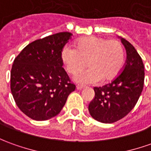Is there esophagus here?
Listing matches in <instances>:
<instances>
[{"label":"esophagus","mask_w":151,"mask_h":151,"mask_svg":"<svg viewBox=\"0 0 151 151\" xmlns=\"http://www.w3.org/2000/svg\"><path fill=\"white\" fill-rule=\"evenodd\" d=\"M85 87L83 86V85H77V87H76V88L77 90H82V89H83Z\"/></svg>","instance_id":"esophagus-1"}]
</instances>
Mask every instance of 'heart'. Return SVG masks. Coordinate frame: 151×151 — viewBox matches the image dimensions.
I'll return each mask as SVG.
<instances>
[{
  "label": "heart",
  "mask_w": 151,
  "mask_h": 151,
  "mask_svg": "<svg viewBox=\"0 0 151 151\" xmlns=\"http://www.w3.org/2000/svg\"><path fill=\"white\" fill-rule=\"evenodd\" d=\"M61 55L67 71L71 74L81 71L87 63L88 68L74 76V81L81 84L115 79L125 63V51L119 41L94 35L79 39L75 49L63 48Z\"/></svg>",
  "instance_id": "b5f03b06"
}]
</instances>
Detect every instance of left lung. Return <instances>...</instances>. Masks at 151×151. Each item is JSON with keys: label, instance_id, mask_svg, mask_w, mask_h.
Wrapping results in <instances>:
<instances>
[{"label": "left lung", "instance_id": "obj_1", "mask_svg": "<svg viewBox=\"0 0 151 151\" xmlns=\"http://www.w3.org/2000/svg\"><path fill=\"white\" fill-rule=\"evenodd\" d=\"M127 50L123 71L111 83L94 88L95 97L89 103L92 117L102 123H113L126 116L134 108L144 87L142 59L131 43L121 38Z\"/></svg>", "mask_w": 151, "mask_h": 151}]
</instances>
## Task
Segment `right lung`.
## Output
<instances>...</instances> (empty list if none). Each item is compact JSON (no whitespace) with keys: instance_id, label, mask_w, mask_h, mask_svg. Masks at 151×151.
<instances>
[{"instance_id":"1","label":"right lung","mask_w":151,"mask_h":151,"mask_svg":"<svg viewBox=\"0 0 151 151\" xmlns=\"http://www.w3.org/2000/svg\"><path fill=\"white\" fill-rule=\"evenodd\" d=\"M60 32L29 44L15 58L11 90L19 110L35 121H45L61 111L75 90L63 66V48L71 38Z\"/></svg>"}]
</instances>
